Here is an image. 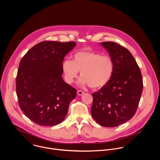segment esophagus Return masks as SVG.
Returning <instances> with one entry per match:
<instances>
[{
  "label": "esophagus",
  "mask_w": 160,
  "mask_h": 160,
  "mask_svg": "<svg viewBox=\"0 0 160 160\" xmlns=\"http://www.w3.org/2000/svg\"><path fill=\"white\" fill-rule=\"evenodd\" d=\"M77 94L78 96H82L84 94V92H83V91H82V90H78Z\"/></svg>",
  "instance_id": "1"
}]
</instances>
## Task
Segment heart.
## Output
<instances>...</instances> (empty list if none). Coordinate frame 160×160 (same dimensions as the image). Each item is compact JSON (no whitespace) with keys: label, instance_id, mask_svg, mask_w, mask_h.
Instances as JSON below:
<instances>
[{"label":"heart","instance_id":"1","mask_svg":"<svg viewBox=\"0 0 160 160\" xmlns=\"http://www.w3.org/2000/svg\"><path fill=\"white\" fill-rule=\"evenodd\" d=\"M62 70L64 80L68 84L75 82L80 72L82 77L78 82L80 86L90 85L92 88H99L109 81L113 71V63L108 56L83 49L74 54L73 61L69 59L64 60Z\"/></svg>","mask_w":160,"mask_h":160}]
</instances>
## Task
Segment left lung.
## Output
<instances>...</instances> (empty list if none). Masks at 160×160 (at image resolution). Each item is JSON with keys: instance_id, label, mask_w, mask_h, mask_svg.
Instances as JSON below:
<instances>
[{"instance_id": "left-lung-1", "label": "left lung", "mask_w": 160, "mask_h": 160, "mask_svg": "<svg viewBox=\"0 0 160 160\" xmlns=\"http://www.w3.org/2000/svg\"><path fill=\"white\" fill-rule=\"evenodd\" d=\"M100 44L112 61L113 71L108 83L92 94L91 115L99 125L115 127L135 115L142 92V78L128 50L112 42Z\"/></svg>"}]
</instances>
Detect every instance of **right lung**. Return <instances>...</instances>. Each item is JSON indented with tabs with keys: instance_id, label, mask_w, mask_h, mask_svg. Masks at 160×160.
Segmentation results:
<instances>
[{
	"instance_id": "obj_1",
	"label": "right lung",
	"mask_w": 160,
	"mask_h": 160,
	"mask_svg": "<svg viewBox=\"0 0 160 160\" xmlns=\"http://www.w3.org/2000/svg\"><path fill=\"white\" fill-rule=\"evenodd\" d=\"M75 42H42L19 62L16 77V94L24 115L42 126H54L65 118L77 90L62 77L64 56Z\"/></svg>"
}]
</instances>
